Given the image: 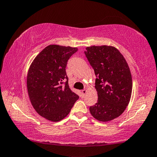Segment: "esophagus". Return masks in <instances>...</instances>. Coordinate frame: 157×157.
I'll list each match as a JSON object with an SVG mask.
<instances>
[{
    "mask_svg": "<svg viewBox=\"0 0 157 157\" xmlns=\"http://www.w3.org/2000/svg\"><path fill=\"white\" fill-rule=\"evenodd\" d=\"M86 90L84 89V90H82L81 91V95H82V97H83V98L85 96V95H86Z\"/></svg>",
    "mask_w": 157,
    "mask_h": 157,
    "instance_id": "obj_1",
    "label": "esophagus"
}]
</instances>
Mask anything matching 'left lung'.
Masks as SVG:
<instances>
[{
  "instance_id": "left-lung-1",
  "label": "left lung",
  "mask_w": 157,
  "mask_h": 157,
  "mask_svg": "<svg viewBox=\"0 0 157 157\" xmlns=\"http://www.w3.org/2000/svg\"><path fill=\"white\" fill-rule=\"evenodd\" d=\"M85 55L96 76L98 102L89 108L98 121L106 122L120 116L130 100L132 79L123 55L112 46H91Z\"/></svg>"
}]
</instances>
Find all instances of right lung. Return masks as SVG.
<instances>
[{"label": "right lung", "mask_w": 157, "mask_h": 157, "mask_svg": "<svg viewBox=\"0 0 157 157\" xmlns=\"http://www.w3.org/2000/svg\"><path fill=\"white\" fill-rule=\"evenodd\" d=\"M78 50L51 44L30 65L27 78L28 95L34 109L47 120L57 122L66 117L79 98L70 89L66 73L68 59Z\"/></svg>", "instance_id": "1"}]
</instances>
